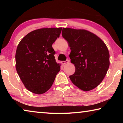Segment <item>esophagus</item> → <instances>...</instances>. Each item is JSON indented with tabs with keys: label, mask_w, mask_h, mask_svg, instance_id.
Masks as SVG:
<instances>
[{
	"label": "esophagus",
	"mask_w": 123,
	"mask_h": 123,
	"mask_svg": "<svg viewBox=\"0 0 123 123\" xmlns=\"http://www.w3.org/2000/svg\"><path fill=\"white\" fill-rule=\"evenodd\" d=\"M69 63V60H66V61L61 62V63H62V64H63V65H64V64H65L66 63Z\"/></svg>",
	"instance_id": "esophagus-1"
}]
</instances>
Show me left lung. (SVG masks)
Masks as SVG:
<instances>
[{
	"mask_svg": "<svg viewBox=\"0 0 123 123\" xmlns=\"http://www.w3.org/2000/svg\"><path fill=\"white\" fill-rule=\"evenodd\" d=\"M62 35L70 47V62L75 67V72L69 76L70 80L82 91L95 88L109 68L106 45L97 35L83 29L63 28Z\"/></svg>",
	"mask_w": 123,
	"mask_h": 123,
	"instance_id": "1",
	"label": "left lung"
}]
</instances>
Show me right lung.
Masks as SVG:
<instances>
[{
    "mask_svg": "<svg viewBox=\"0 0 123 123\" xmlns=\"http://www.w3.org/2000/svg\"><path fill=\"white\" fill-rule=\"evenodd\" d=\"M62 29L32 31L23 38L17 48V72L25 88L35 94L49 90L60 70L52 44L60 37Z\"/></svg>",
    "mask_w": 123,
    "mask_h": 123,
    "instance_id": "right-lung-1",
    "label": "right lung"
}]
</instances>
